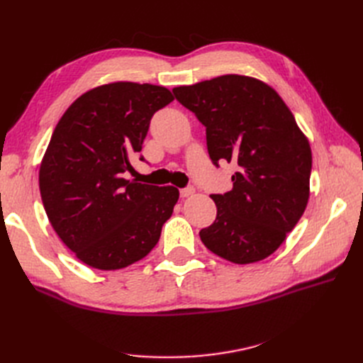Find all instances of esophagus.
Instances as JSON below:
<instances>
[{
    "label": "esophagus",
    "mask_w": 363,
    "mask_h": 363,
    "mask_svg": "<svg viewBox=\"0 0 363 363\" xmlns=\"http://www.w3.org/2000/svg\"><path fill=\"white\" fill-rule=\"evenodd\" d=\"M195 194V189L194 188H186V189H182L180 191V195L183 196V199H188V196L194 195Z\"/></svg>",
    "instance_id": "1"
}]
</instances>
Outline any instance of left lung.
I'll return each mask as SVG.
<instances>
[{
	"instance_id": "8db88e82",
	"label": "left lung",
	"mask_w": 363,
	"mask_h": 363,
	"mask_svg": "<svg viewBox=\"0 0 363 363\" xmlns=\"http://www.w3.org/2000/svg\"><path fill=\"white\" fill-rule=\"evenodd\" d=\"M206 127L212 162H233V189L211 195L216 219L203 244L238 265L267 259L300 221L311 195L312 151L281 96L255 77L227 74L177 86Z\"/></svg>"
}]
</instances>
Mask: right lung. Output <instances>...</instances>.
Masks as SVG:
<instances>
[{
    "mask_svg": "<svg viewBox=\"0 0 363 363\" xmlns=\"http://www.w3.org/2000/svg\"><path fill=\"white\" fill-rule=\"evenodd\" d=\"M172 100L163 86L112 82L77 98L54 128L39 168L42 203L54 232L87 267L125 268L159 242L179 189L130 182L124 172L151 116Z\"/></svg>",
    "mask_w": 363,
    "mask_h": 363,
    "instance_id": "add662e5",
    "label": "right lung"
}]
</instances>
